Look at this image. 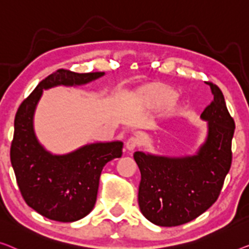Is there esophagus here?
Masks as SVG:
<instances>
[{
    "label": "esophagus",
    "instance_id": "1",
    "mask_svg": "<svg viewBox=\"0 0 249 249\" xmlns=\"http://www.w3.org/2000/svg\"><path fill=\"white\" fill-rule=\"evenodd\" d=\"M139 145H140V139L137 136H131L127 140V142H126V147H127V150L129 151L135 150Z\"/></svg>",
    "mask_w": 249,
    "mask_h": 249
}]
</instances>
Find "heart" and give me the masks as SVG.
I'll return each instance as SVG.
<instances>
[{
  "instance_id": "obj_1",
  "label": "heart",
  "mask_w": 249,
  "mask_h": 249,
  "mask_svg": "<svg viewBox=\"0 0 249 249\" xmlns=\"http://www.w3.org/2000/svg\"><path fill=\"white\" fill-rule=\"evenodd\" d=\"M174 92L170 90H158L152 92L150 98L151 102L154 104H158V105H164V104H168L172 101L174 98Z\"/></svg>"
}]
</instances>
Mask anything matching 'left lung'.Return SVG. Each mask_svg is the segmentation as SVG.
<instances>
[{
	"label": "left lung",
	"mask_w": 249,
	"mask_h": 249,
	"mask_svg": "<svg viewBox=\"0 0 249 249\" xmlns=\"http://www.w3.org/2000/svg\"><path fill=\"white\" fill-rule=\"evenodd\" d=\"M213 99L201 114L209 123L206 143L198 154L163 158L135 152L141 171L139 206L147 220L173 227L196 219L217 201L232 161L235 121L222 91L207 81Z\"/></svg>",
	"instance_id": "8db88e82"
}]
</instances>
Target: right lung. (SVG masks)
<instances>
[{
	"label": "right lung",
	"instance_id": "1",
	"mask_svg": "<svg viewBox=\"0 0 249 249\" xmlns=\"http://www.w3.org/2000/svg\"><path fill=\"white\" fill-rule=\"evenodd\" d=\"M104 72L57 71L40 81L21 105L14 118L10 158L24 201L48 219L72 222L90 213L97 199L99 177L107 162L122 157V142L96 143L67 155H53L40 145L32 118L43 89L83 85Z\"/></svg>",
	"mask_w": 249,
	"mask_h": 249
}]
</instances>
